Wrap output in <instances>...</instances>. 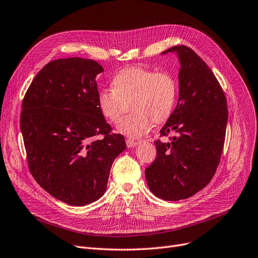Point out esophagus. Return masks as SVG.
Instances as JSON below:
<instances>
[{"instance_id": "1", "label": "esophagus", "mask_w": 258, "mask_h": 258, "mask_svg": "<svg viewBox=\"0 0 258 258\" xmlns=\"http://www.w3.org/2000/svg\"><path fill=\"white\" fill-rule=\"evenodd\" d=\"M126 144H127V147H128V148H132V147L137 146L139 143H138L137 141H133V140H130V139H128V140L126 141Z\"/></svg>"}]
</instances>
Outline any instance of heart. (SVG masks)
Instances as JSON below:
<instances>
[{
    "mask_svg": "<svg viewBox=\"0 0 258 258\" xmlns=\"http://www.w3.org/2000/svg\"><path fill=\"white\" fill-rule=\"evenodd\" d=\"M112 87H103L97 94L102 114L112 124L121 119L125 102L131 100L132 113L122 119L118 131L138 139L149 132L152 122L166 121L175 106L177 83L171 72L144 67H128L116 72Z\"/></svg>",
    "mask_w": 258,
    "mask_h": 258,
    "instance_id": "heart-1",
    "label": "heart"
}]
</instances>
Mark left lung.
<instances>
[{
    "label": "left lung",
    "instance_id": "left-lung-1",
    "mask_svg": "<svg viewBox=\"0 0 258 258\" xmlns=\"http://www.w3.org/2000/svg\"><path fill=\"white\" fill-rule=\"evenodd\" d=\"M180 60L179 97L161 130L169 142L155 141L156 157L145 170L151 192L165 201H180L210 182L220 163L228 121L226 94L204 60L185 45L169 48Z\"/></svg>",
    "mask_w": 258,
    "mask_h": 258
}]
</instances>
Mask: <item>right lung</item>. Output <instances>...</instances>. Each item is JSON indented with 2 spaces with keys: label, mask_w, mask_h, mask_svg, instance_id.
<instances>
[{
  "label": "right lung",
  "mask_w": 258,
  "mask_h": 258,
  "mask_svg": "<svg viewBox=\"0 0 258 258\" xmlns=\"http://www.w3.org/2000/svg\"><path fill=\"white\" fill-rule=\"evenodd\" d=\"M93 59L59 58L35 76L20 118L27 163L36 182L58 201L85 206L105 193L114 159L126 149L97 105Z\"/></svg>",
  "instance_id": "obj_1"
}]
</instances>
